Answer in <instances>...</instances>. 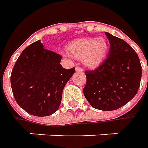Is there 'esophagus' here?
Instances as JSON below:
<instances>
[{"instance_id":"esophagus-1","label":"esophagus","mask_w":148,"mask_h":148,"mask_svg":"<svg viewBox=\"0 0 148 148\" xmlns=\"http://www.w3.org/2000/svg\"><path fill=\"white\" fill-rule=\"evenodd\" d=\"M76 71H79V72H82L83 71V68L81 66H76Z\"/></svg>"}]
</instances>
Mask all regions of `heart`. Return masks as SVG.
I'll use <instances>...</instances> for the list:
<instances>
[{
  "label": "heart",
  "instance_id": "heart-1",
  "mask_svg": "<svg viewBox=\"0 0 148 148\" xmlns=\"http://www.w3.org/2000/svg\"><path fill=\"white\" fill-rule=\"evenodd\" d=\"M71 56L79 59L90 67L99 65L107 55L109 46L105 38H82L71 41L66 47Z\"/></svg>",
  "mask_w": 148,
  "mask_h": 148
}]
</instances>
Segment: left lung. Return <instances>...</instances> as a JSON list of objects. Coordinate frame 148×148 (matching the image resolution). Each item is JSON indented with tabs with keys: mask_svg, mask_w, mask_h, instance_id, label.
<instances>
[{
	"mask_svg": "<svg viewBox=\"0 0 148 148\" xmlns=\"http://www.w3.org/2000/svg\"><path fill=\"white\" fill-rule=\"evenodd\" d=\"M110 41L107 58L93 71H86L84 95L95 109L115 110L136 95L142 66L138 54L124 40L105 32Z\"/></svg>",
	"mask_w": 148,
	"mask_h": 148,
	"instance_id": "obj_1",
	"label": "left lung"
}]
</instances>
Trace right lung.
Here are the masks:
<instances>
[{"label":"right lung","instance_id":"1","mask_svg":"<svg viewBox=\"0 0 148 148\" xmlns=\"http://www.w3.org/2000/svg\"><path fill=\"white\" fill-rule=\"evenodd\" d=\"M62 56L43 49L40 40L28 46L12 69L10 84L17 104L28 114L49 116L58 110L62 90L75 72L60 64Z\"/></svg>","mask_w":148,"mask_h":148}]
</instances>
